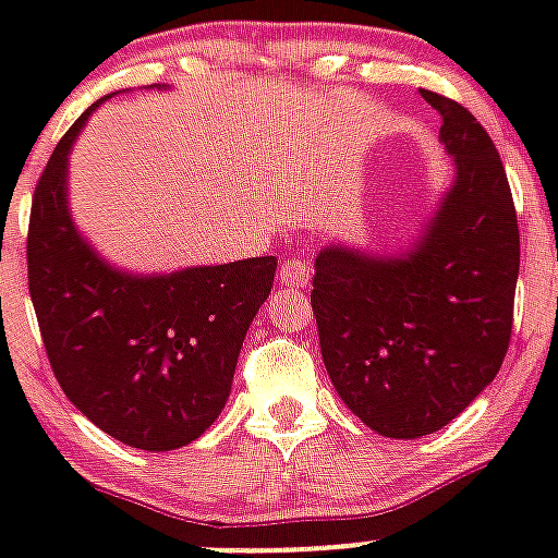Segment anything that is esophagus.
I'll list each match as a JSON object with an SVG mask.
<instances>
[{
	"instance_id": "esophagus-1",
	"label": "esophagus",
	"mask_w": 558,
	"mask_h": 558,
	"mask_svg": "<svg viewBox=\"0 0 558 558\" xmlns=\"http://www.w3.org/2000/svg\"><path fill=\"white\" fill-rule=\"evenodd\" d=\"M280 283L289 289H301L310 283V278H313V269H310V263L304 260H287L283 266H280Z\"/></svg>"
}]
</instances>
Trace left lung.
<instances>
[{
	"label": "left lung",
	"mask_w": 558,
	"mask_h": 558,
	"mask_svg": "<svg viewBox=\"0 0 558 558\" xmlns=\"http://www.w3.org/2000/svg\"><path fill=\"white\" fill-rule=\"evenodd\" d=\"M423 98L440 112L449 187L399 248L324 245L310 295L339 397L393 440L440 432L501 371L521 260L493 138L454 100Z\"/></svg>",
	"instance_id": "1"
}]
</instances>
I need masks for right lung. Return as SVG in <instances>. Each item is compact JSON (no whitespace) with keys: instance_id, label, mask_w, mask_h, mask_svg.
<instances>
[{"instance_id":"add662e5","label":"right lung","mask_w":558,"mask_h":558,"mask_svg":"<svg viewBox=\"0 0 558 558\" xmlns=\"http://www.w3.org/2000/svg\"><path fill=\"white\" fill-rule=\"evenodd\" d=\"M112 95L74 121L43 170L28 226L31 304L74 408L124 446L173 451L222 414L278 263L248 257L142 275L109 263L83 236L69 208V156Z\"/></svg>"}]
</instances>
